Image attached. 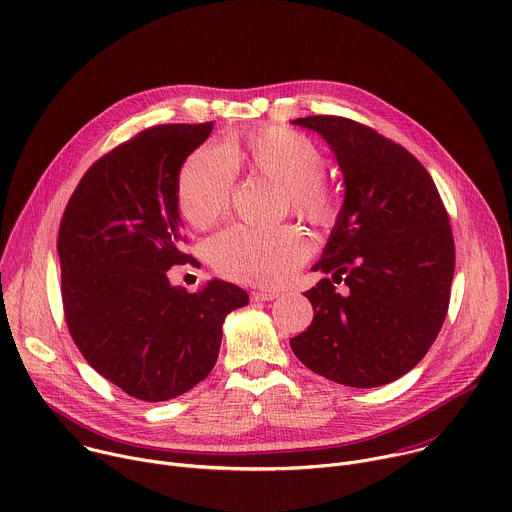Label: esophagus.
Returning <instances> with one entry per match:
<instances>
[{
  "label": "esophagus",
  "mask_w": 512,
  "mask_h": 512,
  "mask_svg": "<svg viewBox=\"0 0 512 512\" xmlns=\"http://www.w3.org/2000/svg\"><path fill=\"white\" fill-rule=\"evenodd\" d=\"M274 298H278V292H252L250 294V300L252 302H264V300H274Z\"/></svg>",
  "instance_id": "1"
}]
</instances>
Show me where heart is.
<instances>
[{
	"label": "heart",
	"mask_w": 512,
	"mask_h": 512,
	"mask_svg": "<svg viewBox=\"0 0 512 512\" xmlns=\"http://www.w3.org/2000/svg\"><path fill=\"white\" fill-rule=\"evenodd\" d=\"M240 167L282 185L296 216L319 228L335 224L337 197L323 177V149L302 133L268 127L228 137L222 151L201 147L187 157L177 181V206L193 228H210L226 214ZM309 254L311 240L296 226H234L208 242V260L222 276L254 286L284 284Z\"/></svg>",
	"instance_id": "1"
}]
</instances>
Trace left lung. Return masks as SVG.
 I'll use <instances>...</instances> for the list:
<instances>
[{
    "instance_id": "left-lung-1",
    "label": "left lung",
    "mask_w": 512,
    "mask_h": 512,
    "mask_svg": "<svg viewBox=\"0 0 512 512\" xmlns=\"http://www.w3.org/2000/svg\"><path fill=\"white\" fill-rule=\"evenodd\" d=\"M292 125L319 133L337 157L345 201L306 290L313 323L290 339L300 363L349 387H379L412 371L436 341L450 302L454 238L426 167L401 145L345 117Z\"/></svg>"
}]
</instances>
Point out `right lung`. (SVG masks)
Masks as SVG:
<instances>
[{"label": "right lung", "instance_id": "right-lung-1", "mask_svg": "<svg viewBox=\"0 0 512 512\" xmlns=\"http://www.w3.org/2000/svg\"><path fill=\"white\" fill-rule=\"evenodd\" d=\"M214 123L159 125L100 157L84 173L58 232L68 331L94 371L143 401H167L206 379L222 325L248 304L240 286H171L183 252L181 165Z\"/></svg>", "mask_w": 512, "mask_h": 512}]
</instances>
